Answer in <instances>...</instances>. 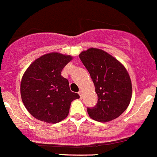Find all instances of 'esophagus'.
<instances>
[{"label": "esophagus", "mask_w": 157, "mask_h": 157, "mask_svg": "<svg viewBox=\"0 0 157 157\" xmlns=\"http://www.w3.org/2000/svg\"><path fill=\"white\" fill-rule=\"evenodd\" d=\"M78 94L80 95V97L82 98V91H78Z\"/></svg>", "instance_id": "34e87169"}]
</instances>
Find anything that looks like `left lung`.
<instances>
[{
    "label": "left lung",
    "instance_id": "obj_1",
    "mask_svg": "<svg viewBox=\"0 0 157 157\" xmlns=\"http://www.w3.org/2000/svg\"><path fill=\"white\" fill-rule=\"evenodd\" d=\"M95 87L98 102L88 108L94 120L107 122L117 118L128 108L132 96V84L124 66L105 51L90 48L79 54Z\"/></svg>",
    "mask_w": 157,
    "mask_h": 157
}]
</instances>
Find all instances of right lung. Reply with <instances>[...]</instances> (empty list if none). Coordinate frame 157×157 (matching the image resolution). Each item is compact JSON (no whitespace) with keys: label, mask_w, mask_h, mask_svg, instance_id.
Returning a JSON list of instances; mask_svg holds the SVG:
<instances>
[{"label":"right lung","mask_w":157,"mask_h":157,"mask_svg":"<svg viewBox=\"0 0 157 157\" xmlns=\"http://www.w3.org/2000/svg\"><path fill=\"white\" fill-rule=\"evenodd\" d=\"M71 56L50 52L36 59L23 75L21 94L25 108L35 118L56 124L66 118L71 102L79 98L68 79L61 75Z\"/></svg>","instance_id":"right-lung-1"}]
</instances>
